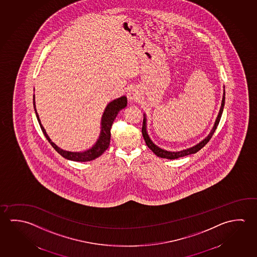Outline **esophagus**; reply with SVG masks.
Here are the masks:
<instances>
[{
  "mask_svg": "<svg viewBox=\"0 0 257 257\" xmlns=\"http://www.w3.org/2000/svg\"><path fill=\"white\" fill-rule=\"evenodd\" d=\"M127 97L128 99L131 101H135V100H138L141 97V93L138 88H131L130 90L127 93Z\"/></svg>",
  "mask_w": 257,
  "mask_h": 257,
  "instance_id": "obj_1",
  "label": "esophagus"
}]
</instances>
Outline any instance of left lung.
<instances>
[{
  "mask_svg": "<svg viewBox=\"0 0 257 257\" xmlns=\"http://www.w3.org/2000/svg\"><path fill=\"white\" fill-rule=\"evenodd\" d=\"M224 105H225V89H224V92H223L222 101H221V106H220V109H219V114H218V116L216 118L214 125L212 127V129L210 131L209 135L207 136L205 139L202 140L201 143H198V144L194 145L193 147L188 148V149H186V150L180 151V152H169V151H166V150L161 149V148L157 146L156 144L153 143V142H152L151 138H150V136L148 135L147 126H146V116H145V114H144L142 133H143V138H144V141H145V143H146V145L152 150V152L155 153V155L160 157V158H163V159H168V160H176V159L181 158V157H185V156L196 153V152H199L202 148L204 147V146L206 145L207 143L210 141V138L212 137V135L214 134L215 130L217 129V126H218V124H219V120H220L221 114H222Z\"/></svg>",
  "mask_w": 257,
  "mask_h": 257,
  "instance_id": "left-lung-1",
  "label": "left lung"
}]
</instances>
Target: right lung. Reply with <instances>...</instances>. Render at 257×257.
Returning a JSON list of instances; mask_svg holds the SVG:
<instances>
[{
  "label": "right lung",
  "instance_id": "right-lung-1",
  "mask_svg": "<svg viewBox=\"0 0 257 257\" xmlns=\"http://www.w3.org/2000/svg\"><path fill=\"white\" fill-rule=\"evenodd\" d=\"M33 105H34L35 112L36 115L38 118L39 125L41 127L43 134L46 136L48 143H50L52 147L55 149L56 152L59 153L60 155L63 156V158L67 159L72 161H80V162H86V161H90V160H95L98 158L99 156L102 155L105 150H107V148L109 147L110 139H111V127L113 124L114 119L117 115L118 112L122 108H124L127 105V97L122 96L121 97H118L116 99H114L106 105L105 111L103 113L101 119V131H100V135L97 139L96 143L93 145L92 147L88 149L85 152H67V151H63L61 148L58 147L57 145H55V143L51 141L49 136L47 135V132L45 130V128L43 127L40 122V119L38 116V112L36 109V105H35V95L33 96Z\"/></svg>",
  "mask_w": 257,
  "mask_h": 257
}]
</instances>
